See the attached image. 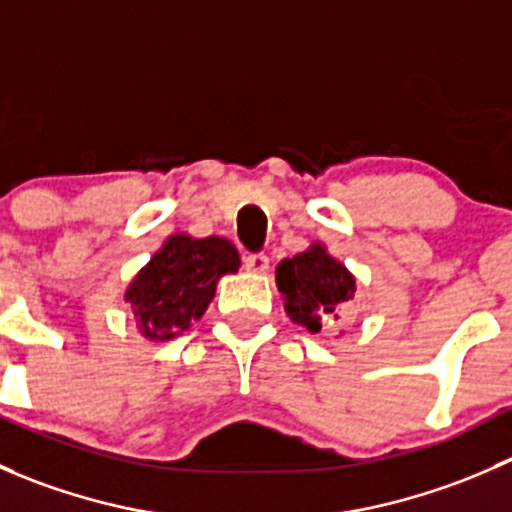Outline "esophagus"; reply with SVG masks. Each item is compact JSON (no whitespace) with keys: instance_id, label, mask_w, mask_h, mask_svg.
<instances>
[{"instance_id":"esophagus-1","label":"esophagus","mask_w":512,"mask_h":512,"mask_svg":"<svg viewBox=\"0 0 512 512\" xmlns=\"http://www.w3.org/2000/svg\"><path fill=\"white\" fill-rule=\"evenodd\" d=\"M245 267L250 272L262 275V272L270 270V257H267L265 252H250V255H245Z\"/></svg>"}]
</instances>
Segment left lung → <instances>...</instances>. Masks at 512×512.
Returning <instances> with one entry per match:
<instances>
[{
	"label": "left lung",
	"instance_id": "1",
	"mask_svg": "<svg viewBox=\"0 0 512 512\" xmlns=\"http://www.w3.org/2000/svg\"><path fill=\"white\" fill-rule=\"evenodd\" d=\"M277 289L285 297L289 319L309 332H319L322 322L339 319L344 304L354 299L356 282L322 245H312L277 265Z\"/></svg>",
	"mask_w": 512,
	"mask_h": 512
}]
</instances>
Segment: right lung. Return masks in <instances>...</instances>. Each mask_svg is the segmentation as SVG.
I'll return each instance as SVG.
<instances>
[{"label":"right lung","instance_id":"right-lung-1","mask_svg":"<svg viewBox=\"0 0 512 512\" xmlns=\"http://www.w3.org/2000/svg\"><path fill=\"white\" fill-rule=\"evenodd\" d=\"M240 255L223 237L173 235L126 289L138 332L156 342L185 332L213 302L218 280L237 272Z\"/></svg>","mask_w":512,"mask_h":512}]
</instances>
